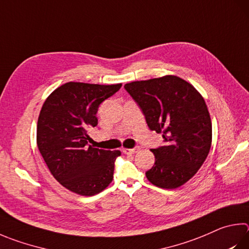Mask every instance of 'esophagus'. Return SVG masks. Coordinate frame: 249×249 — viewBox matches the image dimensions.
<instances>
[{
    "instance_id": "1",
    "label": "esophagus",
    "mask_w": 249,
    "mask_h": 249,
    "mask_svg": "<svg viewBox=\"0 0 249 249\" xmlns=\"http://www.w3.org/2000/svg\"><path fill=\"white\" fill-rule=\"evenodd\" d=\"M138 150H139V147H134L132 149L123 148V152L124 153H127V155H134V153H136Z\"/></svg>"
}]
</instances>
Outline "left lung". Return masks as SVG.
<instances>
[{
    "instance_id": "1",
    "label": "left lung",
    "mask_w": 249,
    "mask_h": 249,
    "mask_svg": "<svg viewBox=\"0 0 249 249\" xmlns=\"http://www.w3.org/2000/svg\"><path fill=\"white\" fill-rule=\"evenodd\" d=\"M124 88L148 127L163 134V146L151 149L156 161L146 172L148 180L166 189L182 186L200 169L211 147L210 114L201 94L173 75L133 81Z\"/></svg>"
}]
</instances>
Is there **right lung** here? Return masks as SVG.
Wrapping results in <instances>:
<instances>
[{
  "label": "right lung",
  "instance_id": "right-lung-1",
  "mask_svg": "<svg viewBox=\"0 0 249 249\" xmlns=\"http://www.w3.org/2000/svg\"><path fill=\"white\" fill-rule=\"evenodd\" d=\"M122 87L66 83L44 101L37 125V144L58 183L81 196H93L109 186L120 150L92 148L88 130L98 125L99 106Z\"/></svg>",
  "mask_w": 249,
  "mask_h": 249
}]
</instances>
